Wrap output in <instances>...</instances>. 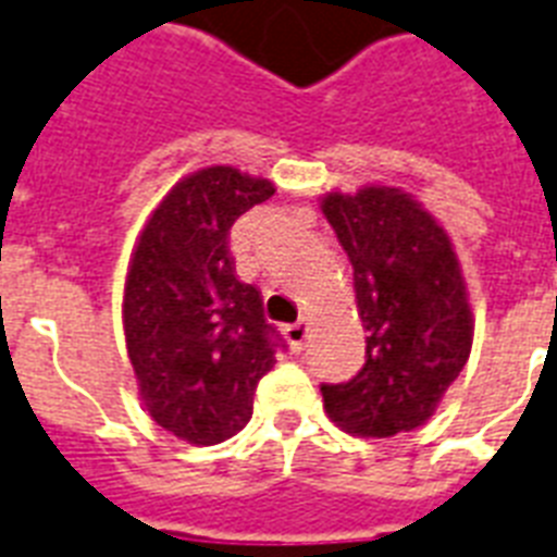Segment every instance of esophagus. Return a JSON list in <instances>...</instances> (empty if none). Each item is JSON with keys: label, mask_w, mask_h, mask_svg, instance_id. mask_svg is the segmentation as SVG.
I'll list each match as a JSON object with an SVG mask.
<instances>
[{"label": "esophagus", "mask_w": 557, "mask_h": 557, "mask_svg": "<svg viewBox=\"0 0 557 557\" xmlns=\"http://www.w3.org/2000/svg\"><path fill=\"white\" fill-rule=\"evenodd\" d=\"M284 339H287V345H290L293 350H305L307 345V322L301 319V322L296 324H287L284 327Z\"/></svg>", "instance_id": "1"}]
</instances>
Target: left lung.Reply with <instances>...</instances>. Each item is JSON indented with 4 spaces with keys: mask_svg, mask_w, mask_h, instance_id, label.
<instances>
[{
    "mask_svg": "<svg viewBox=\"0 0 557 557\" xmlns=\"http://www.w3.org/2000/svg\"><path fill=\"white\" fill-rule=\"evenodd\" d=\"M322 212L354 267L364 364L322 385L324 411L359 437L413 431L437 411L471 354L474 319L455 244L397 186L327 193Z\"/></svg>",
    "mask_w": 557,
    "mask_h": 557,
    "instance_id": "obj_1",
    "label": "left lung"
}]
</instances>
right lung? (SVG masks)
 Here are the masks:
<instances>
[{"label": "right lung", "mask_w": 557, "mask_h": 557, "mask_svg": "<svg viewBox=\"0 0 557 557\" xmlns=\"http://www.w3.org/2000/svg\"><path fill=\"white\" fill-rule=\"evenodd\" d=\"M275 186L233 166L186 175L137 238L123 293V331L137 391L160 429L215 446L250 422L278 333L252 284L238 282L230 226Z\"/></svg>", "instance_id": "right-lung-1"}]
</instances>
